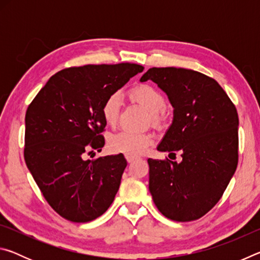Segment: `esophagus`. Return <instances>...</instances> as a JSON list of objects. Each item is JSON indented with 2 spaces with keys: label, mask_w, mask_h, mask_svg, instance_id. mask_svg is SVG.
<instances>
[{
  "label": "esophagus",
  "mask_w": 260,
  "mask_h": 260,
  "mask_svg": "<svg viewBox=\"0 0 260 260\" xmlns=\"http://www.w3.org/2000/svg\"><path fill=\"white\" fill-rule=\"evenodd\" d=\"M126 159H127V161H128V162H133V161L136 159V157H133V156H126Z\"/></svg>",
  "instance_id": "34e87169"
}]
</instances>
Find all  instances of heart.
<instances>
[{"label": "heart", "instance_id": "obj_1", "mask_svg": "<svg viewBox=\"0 0 260 260\" xmlns=\"http://www.w3.org/2000/svg\"><path fill=\"white\" fill-rule=\"evenodd\" d=\"M128 98L132 102L140 104L149 112V122L155 128H161L166 120V100L159 90L150 85H136L128 90ZM121 100L118 94H112L104 101L101 108L103 120L110 127L117 125L120 116ZM153 142V135L149 132L134 133L121 131L110 136L108 147L110 151L122 153L126 156H140Z\"/></svg>", "mask_w": 260, "mask_h": 260}]
</instances>
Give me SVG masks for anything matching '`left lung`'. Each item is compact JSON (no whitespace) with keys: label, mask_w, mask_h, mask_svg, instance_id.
I'll use <instances>...</instances> for the list:
<instances>
[{"label":"left lung","mask_w":260,"mask_h":260,"mask_svg":"<svg viewBox=\"0 0 260 260\" xmlns=\"http://www.w3.org/2000/svg\"><path fill=\"white\" fill-rule=\"evenodd\" d=\"M152 80L174 108L158 150L181 151L182 161L149 158V190L159 212L174 221L203 217L221 199L239 162V116L221 86L187 69L152 68Z\"/></svg>","instance_id":"obj_1"}]
</instances>
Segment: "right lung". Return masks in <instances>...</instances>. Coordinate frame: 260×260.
I'll use <instances>...</instances> for the list:
<instances>
[{"mask_svg": "<svg viewBox=\"0 0 260 260\" xmlns=\"http://www.w3.org/2000/svg\"><path fill=\"white\" fill-rule=\"evenodd\" d=\"M138 64L85 65L55 73L28 105L24 158L43 197L60 217L88 222L102 215L119 189L127 161L101 151L105 122L101 108L135 74ZM89 155V154H88Z\"/></svg>", "mask_w": 260, "mask_h": 260, "instance_id": "right-lung-1", "label": "right lung"}]
</instances>
